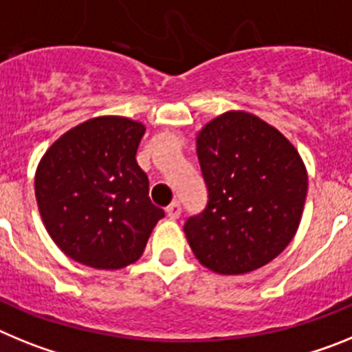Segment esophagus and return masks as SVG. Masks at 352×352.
<instances>
[{"instance_id":"esophagus-1","label":"esophagus","mask_w":352,"mask_h":352,"mask_svg":"<svg viewBox=\"0 0 352 352\" xmlns=\"http://www.w3.org/2000/svg\"><path fill=\"white\" fill-rule=\"evenodd\" d=\"M166 213H167V217H169V219H178L179 214H182V204L178 203V201H174V203H170L169 206H167V210H166Z\"/></svg>"}]
</instances>
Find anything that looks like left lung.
Returning <instances> with one entry per match:
<instances>
[{"mask_svg":"<svg viewBox=\"0 0 352 352\" xmlns=\"http://www.w3.org/2000/svg\"><path fill=\"white\" fill-rule=\"evenodd\" d=\"M208 204L185 222L199 263L220 275L254 272L294 238L309 176L296 148L243 111L214 118L197 135Z\"/></svg>","mask_w":352,"mask_h":352,"instance_id":"obj_1","label":"left lung"}]
</instances>
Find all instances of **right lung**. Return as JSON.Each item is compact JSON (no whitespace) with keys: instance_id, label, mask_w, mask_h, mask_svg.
I'll use <instances>...</instances> for the list:
<instances>
[{"instance_id":"1","label":"right lung","mask_w":352,"mask_h":352,"mask_svg":"<svg viewBox=\"0 0 352 352\" xmlns=\"http://www.w3.org/2000/svg\"><path fill=\"white\" fill-rule=\"evenodd\" d=\"M144 132L129 118H93L61 135L40 160V214L70 259L120 270L142 256L166 214L149 201L148 176L135 160Z\"/></svg>"}]
</instances>
